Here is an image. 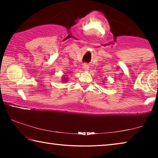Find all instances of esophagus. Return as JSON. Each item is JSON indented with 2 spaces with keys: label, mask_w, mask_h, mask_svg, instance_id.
I'll list each match as a JSON object with an SVG mask.
<instances>
[{
  "label": "esophagus",
  "mask_w": 158,
  "mask_h": 158,
  "mask_svg": "<svg viewBox=\"0 0 158 158\" xmlns=\"http://www.w3.org/2000/svg\"><path fill=\"white\" fill-rule=\"evenodd\" d=\"M83 68H84L85 71H88L89 69V65H87V64H84L83 65Z\"/></svg>",
  "instance_id": "1"
}]
</instances>
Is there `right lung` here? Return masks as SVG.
I'll return each instance as SVG.
<instances>
[{"instance_id": "right-lung-1", "label": "right lung", "mask_w": 158, "mask_h": 158, "mask_svg": "<svg viewBox=\"0 0 158 158\" xmlns=\"http://www.w3.org/2000/svg\"><path fill=\"white\" fill-rule=\"evenodd\" d=\"M63 82H65V81H68V78H64V77H63Z\"/></svg>"}]
</instances>
